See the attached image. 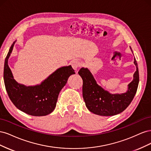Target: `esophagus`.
Returning a JSON list of instances; mask_svg holds the SVG:
<instances>
[{
	"label": "esophagus",
	"mask_w": 151,
	"mask_h": 151,
	"mask_svg": "<svg viewBox=\"0 0 151 151\" xmlns=\"http://www.w3.org/2000/svg\"><path fill=\"white\" fill-rule=\"evenodd\" d=\"M71 65H72V68H74V70H77V68L80 67L81 63H80V62H79V61L74 60H72V62H71Z\"/></svg>",
	"instance_id": "esophagus-1"
}]
</instances>
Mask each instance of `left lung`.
<instances>
[{
  "label": "left lung",
  "mask_w": 151,
  "mask_h": 151,
  "mask_svg": "<svg viewBox=\"0 0 151 151\" xmlns=\"http://www.w3.org/2000/svg\"><path fill=\"white\" fill-rule=\"evenodd\" d=\"M137 70L134 79L129 84L126 93L120 94H111L97 84L93 75L88 68H81L78 74L83 81V96L86 106L96 115L113 116L122 113L129 106L137 90L139 74L137 63L134 58Z\"/></svg>",
  "instance_id": "obj_1"
}]
</instances>
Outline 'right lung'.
Masks as SVG:
<instances>
[{
	"label": "right lung",
	"mask_w": 151,
	"mask_h": 151,
	"mask_svg": "<svg viewBox=\"0 0 151 151\" xmlns=\"http://www.w3.org/2000/svg\"><path fill=\"white\" fill-rule=\"evenodd\" d=\"M14 43L7 55L4 69V83L9 97L17 109L26 114L35 116L47 115L55 108L58 94L68 77L75 74L74 70L71 65L61 67L40 85L26 87L18 84L8 65V58Z\"/></svg>",
	"instance_id": "right-lung-1"
}]
</instances>
